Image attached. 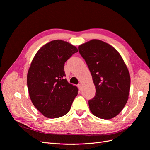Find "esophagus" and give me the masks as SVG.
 Instances as JSON below:
<instances>
[{"instance_id": "obj_1", "label": "esophagus", "mask_w": 150, "mask_h": 150, "mask_svg": "<svg viewBox=\"0 0 150 150\" xmlns=\"http://www.w3.org/2000/svg\"><path fill=\"white\" fill-rule=\"evenodd\" d=\"M78 89H79V90H81V89H82V84H79L78 85Z\"/></svg>"}]
</instances>
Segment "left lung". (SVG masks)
Masks as SVG:
<instances>
[{"label":"left lung","instance_id":"left-lung-1","mask_svg":"<svg viewBox=\"0 0 150 150\" xmlns=\"http://www.w3.org/2000/svg\"><path fill=\"white\" fill-rule=\"evenodd\" d=\"M78 49L96 88V95L89 101L90 111L99 118L112 119L128 101L131 83L128 67L118 51L101 40H91Z\"/></svg>","mask_w":150,"mask_h":150}]
</instances>
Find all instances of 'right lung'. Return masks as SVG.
Returning a JSON list of instances; mask_svg holds the SVG:
<instances>
[{"instance_id": "obj_1", "label": "right lung", "mask_w": 150, "mask_h": 150, "mask_svg": "<svg viewBox=\"0 0 150 150\" xmlns=\"http://www.w3.org/2000/svg\"><path fill=\"white\" fill-rule=\"evenodd\" d=\"M77 47L62 40H54L35 54L27 76L30 100L48 118H57L69 111L78 89L65 79L64 66Z\"/></svg>"}]
</instances>
